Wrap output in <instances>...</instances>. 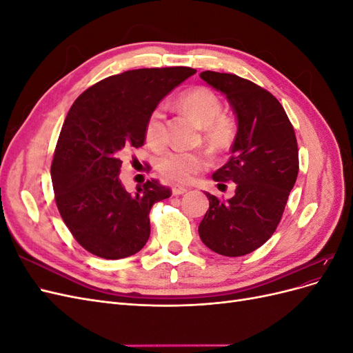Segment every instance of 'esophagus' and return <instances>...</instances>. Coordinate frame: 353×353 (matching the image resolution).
Wrapping results in <instances>:
<instances>
[{
    "mask_svg": "<svg viewBox=\"0 0 353 353\" xmlns=\"http://www.w3.org/2000/svg\"><path fill=\"white\" fill-rule=\"evenodd\" d=\"M184 193H187V188H184V187L175 185V187L172 188V194H174V196H181V194H184Z\"/></svg>",
    "mask_w": 353,
    "mask_h": 353,
    "instance_id": "1",
    "label": "esophagus"
}]
</instances>
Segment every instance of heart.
I'll list each match as a JSON object with an SVG mask.
<instances>
[{"label":"heart","instance_id":"1","mask_svg":"<svg viewBox=\"0 0 353 353\" xmlns=\"http://www.w3.org/2000/svg\"><path fill=\"white\" fill-rule=\"evenodd\" d=\"M178 105L193 116L197 125L205 130L203 138L210 148L221 152L231 145L236 135V126L231 119L222 116L223 104L215 91L208 87L187 90L178 97ZM144 135L147 144L156 150L166 144V113L162 105H157L148 114ZM208 165L209 162L205 154L176 150L160 154L156 160L159 172L179 184L190 183Z\"/></svg>","mask_w":353,"mask_h":353}]
</instances>
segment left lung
<instances>
[{"label": "left lung", "mask_w": 353, "mask_h": 353, "mask_svg": "<svg viewBox=\"0 0 353 353\" xmlns=\"http://www.w3.org/2000/svg\"><path fill=\"white\" fill-rule=\"evenodd\" d=\"M200 78L225 95L237 119L228 162L213 181L236 183L234 197L205 193L209 210L199 236L222 256H244L268 240L280 223L299 172L294 130L271 92L237 74L201 72Z\"/></svg>", "instance_id": "8db88e82"}]
</instances>
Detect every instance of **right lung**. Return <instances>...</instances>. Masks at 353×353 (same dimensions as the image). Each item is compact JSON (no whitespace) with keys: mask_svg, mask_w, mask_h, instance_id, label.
Instances as JSON below:
<instances>
[{"mask_svg":"<svg viewBox=\"0 0 353 353\" xmlns=\"http://www.w3.org/2000/svg\"><path fill=\"white\" fill-rule=\"evenodd\" d=\"M194 73L183 66L126 70L92 85L72 104L51 179L60 215L85 250L113 261L145 245L148 213L170 190L153 179L128 193L119 179L121 156L144 144L148 114Z\"/></svg>","mask_w":353,"mask_h":353,"instance_id":"add662e5","label":"right lung"}]
</instances>
